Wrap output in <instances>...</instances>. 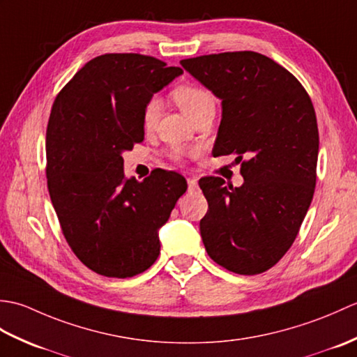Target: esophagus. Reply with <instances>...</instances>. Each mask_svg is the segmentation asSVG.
I'll use <instances>...</instances> for the list:
<instances>
[{"label":"esophagus","instance_id":"esophagus-1","mask_svg":"<svg viewBox=\"0 0 357 357\" xmlns=\"http://www.w3.org/2000/svg\"><path fill=\"white\" fill-rule=\"evenodd\" d=\"M187 184H188V190H190V192H195L196 188H198V178H196V176L187 178Z\"/></svg>","mask_w":357,"mask_h":357}]
</instances>
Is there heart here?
I'll return each mask as SVG.
<instances>
[{
	"label": "heart",
	"instance_id": "b5f03b06",
	"mask_svg": "<svg viewBox=\"0 0 357 357\" xmlns=\"http://www.w3.org/2000/svg\"><path fill=\"white\" fill-rule=\"evenodd\" d=\"M174 100H176L178 105L181 107L185 115L190 118L192 115H195L204 105L208 102H213V98L208 92H206L204 89L199 87H179L178 90H174ZM162 109V102L159 98H151V100L146 104V109H144V124L146 127H151L159 116Z\"/></svg>",
	"mask_w": 357,
	"mask_h": 357
}]
</instances>
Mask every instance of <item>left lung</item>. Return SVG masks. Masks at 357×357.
<instances>
[{"label":"left lung","instance_id":"1","mask_svg":"<svg viewBox=\"0 0 357 357\" xmlns=\"http://www.w3.org/2000/svg\"><path fill=\"white\" fill-rule=\"evenodd\" d=\"M181 66L221 100L213 155L236 153L244 178L239 187L199 181L208 202L199 222L204 247L224 268L257 275L291 247L313 199L319 133L312 100L290 72L256 52Z\"/></svg>","mask_w":357,"mask_h":357}]
</instances>
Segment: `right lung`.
Listing matches in <instances>:
<instances>
[{
  "instance_id": "1",
  "label": "right lung",
  "mask_w": 357,
  "mask_h": 357,
  "mask_svg": "<svg viewBox=\"0 0 357 357\" xmlns=\"http://www.w3.org/2000/svg\"><path fill=\"white\" fill-rule=\"evenodd\" d=\"M183 75L156 58L105 53L58 93L45 135L49 195L78 259L98 275L132 278L158 259L159 229L187 190L176 172L138 183L124 151L144 139V109Z\"/></svg>"
}]
</instances>
